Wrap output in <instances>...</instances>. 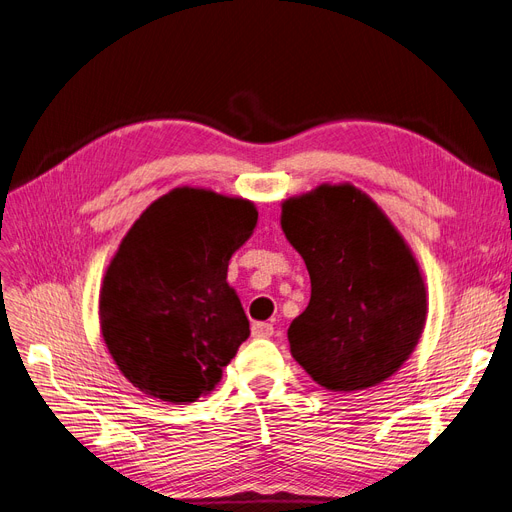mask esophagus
Segmentation results:
<instances>
[{
	"mask_svg": "<svg viewBox=\"0 0 512 512\" xmlns=\"http://www.w3.org/2000/svg\"><path fill=\"white\" fill-rule=\"evenodd\" d=\"M251 331H253V337H272L274 335V327L270 323H253Z\"/></svg>",
	"mask_w": 512,
	"mask_h": 512,
	"instance_id": "1",
	"label": "esophagus"
}]
</instances>
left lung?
Segmentation results:
<instances>
[{"instance_id":"obj_1","label":"left lung","mask_w":512,"mask_h":512,"mask_svg":"<svg viewBox=\"0 0 512 512\" xmlns=\"http://www.w3.org/2000/svg\"><path fill=\"white\" fill-rule=\"evenodd\" d=\"M280 227L306 261L308 308L289 327L295 361L331 392L386 382L418 346L428 291L411 246L352 183L282 200Z\"/></svg>"}]
</instances>
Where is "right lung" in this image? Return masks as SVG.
I'll return each mask as SVG.
<instances>
[{
	"mask_svg": "<svg viewBox=\"0 0 512 512\" xmlns=\"http://www.w3.org/2000/svg\"><path fill=\"white\" fill-rule=\"evenodd\" d=\"M257 217L251 200L183 185L122 238L103 276L99 323L113 363L143 394L187 405L221 382L251 335L227 266Z\"/></svg>",
	"mask_w": 512,
	"mask_h": 512,
	"instance_id": "obj_1",
	"label": "right lung"
}]
</instances>
